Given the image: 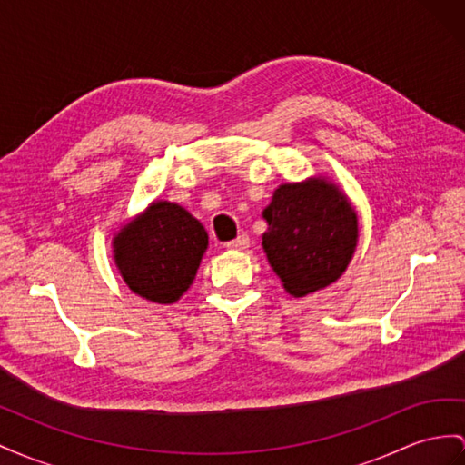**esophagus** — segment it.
<instances>
[{
  "mask_svg": "<svg viewBox=\"0 0 465 465\" xmlns=\"http://www.w3.org/2000/svg\"><path fill=\"white\" fill-rule=\"evenodd\" d=\"M225 247H230V249H247L249 247V235L247 233L237 235L235 240L228 242V245H225Z\"/></svg>",
  "mask_w": 465,
  "mask_h": 465,
  "instance_id": "esophagus-1",
  "label": "esophagus"
}]
</instances>
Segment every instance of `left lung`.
<instances>
[{
  "label": "left lung",
  "mask_w": 465,
  "mask_h": 465,
  "mask_svg": "<svg viewBox=\"0 0 465 465\" xmlns=\"http://www.w3.org/2000/svg\"><path fill=\"white\" fill-rule=\"evenodd\" d=\"M263 218V249L292 296L328 287L346 271L357 243V216L348 198L324 178L282 184Z\"/></svg>",
  "instance_id": "obj_1"
}]
</instances>
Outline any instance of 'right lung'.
<instances>
[{"label": "right lung", "mask_w": 465, "mask_h": 465, "mask_svg": "<svg viewBox=\"0 0 465 465\" xmlns=\"http://www.w3.org/2000/svg\"><path fill=\"white\" fill-rule=\"evenodd\" d=\"M206 247L208 233L196 218L171 202H153L117 233L114 257L131 291L171 304L193 284Z\"/></svg>", "instance_id": "obj_1"}]
</instances>
